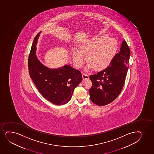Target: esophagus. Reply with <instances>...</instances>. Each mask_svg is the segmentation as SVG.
Returning <instances> with one entry per match:
<instances>
[{"label":"esophagus","mask_w":154,"mask_h":154,"mask_svg":"<svg viewBox=\"0 0 154 154\" xmlns=\"http://www.w3.org/2000/svg\"><path fill=\"white\" fill-rule=\"evenodd\" d=\"M82 77H83V80H86V79H88L89 75L87 74L86 73H83L82 74Z\"/></svg>","instance_id":"obj_1"}]
</instances>
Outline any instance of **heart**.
Returning <instances> with one entry per match:
<instances>
[{"label":"heart","mask_w":154,"mask_h":154,"mask_svg":"<svg viewBox=\"0 0 154 154\" xmlns=\"http://www.w3.org/2000/svg\"><path fill=\"white\" fill-rule=\"evenodd\" d=\"M80 50L75 49L73 52V60L75 67H82L85 60L84 54L89 63L86 70L95 67L102 70L112 63L117 50L116 40L107 35H97L85 39L80 44Z\"/></svg>","instance_id":"obj_1"}]
</instances>
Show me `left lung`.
<instances>
[{"label":"left lung","instance_id":"left-lung-1","mask_svg":"<svg viewBox=\"0 0 154 154\" xmlns=\"http://www.w3.org/2000/svg\"><path fill=\"white\" fill-rule=\"evenodd\" d=\"M130 50L122 41L120 51L112 63L104 70L89 76L92 87L89 90L91 100L95 104L104 106L113 102L120 94L129 67Z\"/></svg>","mask_w":154,"mask_h":154}]
</instances>
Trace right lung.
Returning <instances> with one entry per match:
<instances>
[{
    "mask_svg": "<svg viewBox=\"0 0 154 154\" xmlns=\"http://www.w3.org/2000/svg\"><path fill=\"white\" fill-rule=\"evenodd\" d=\"M41 32L34 38L29 57L30 78L45 99L57 105L67 103L74 89L82 81L80 71L69 65L51 69L41 63L35 54Z\"/></svg>",
    "mask_w": 154,
    "mask_h": 154,
    "instance_id": "right-lung-1",
    "label": "right lung"
}]
</instances>
